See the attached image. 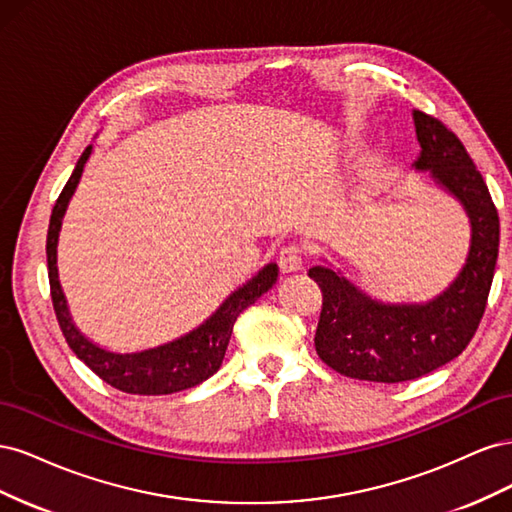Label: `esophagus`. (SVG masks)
I'll use <instances>...</instances> for the list:
<instances>
[{
    "instance_id": "34e87169",
    "label": "esophagus",
    "mask_w": 512,
    "mask_h": 512,
    "mask_svg": "<svg viewBox=\"0 0 512 512\" xmlns=\"http://www.w3.org/2000/svg\"><path fill=\"white\" fill-rule=\"evenodd\" d=\"M280 267L284 273H294L303 267V254L299 245H286L280 252Z\"/></svg>"
}]
</instances>
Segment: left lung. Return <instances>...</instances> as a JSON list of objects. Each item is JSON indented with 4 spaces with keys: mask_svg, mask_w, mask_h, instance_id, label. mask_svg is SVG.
Masks as SVG:
<instances>
[{
    "mask_svg": "<svg viewBox=\"0 0 512 512\" xmlns=\"http://www.w3.org/2000/svg\"><path fill=\"white\" fill-rule=\"evenodd\" d=\"M421 151L414 173L455 198L470 224L466 262L436 297L382 301L356 286L327 258L307 271L322 290L316 352L342 376L397 384L421 378L466 350L483 318L500 247V220L483 175L459 138L438 119L412 111Z\"/></svg>",
    "mask_w": 512,
    "mask_h": 512,
    "instance_id": "obj_1",
    "label": "left lung"
}]
</instances>
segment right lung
Instances as JSON below:
<instances>
[{
	"label": "right lung",
	"instance_id": "add662e5",
	"mask_svg": "<svg viewBox=\"0 0 512 512\" xmlns=\"http://www.w3.org/2000/svg\"><path fill=\"white\" fill-rule=\"evenodd\" d=\"M91 153H94V145H89L83 151L79 162H76L66 188L61 190L53 207L49 235H46V262H49L51 297L61 333H64L72 352L94 374H98L106 384L115 386V389L123 393L170 395L192 389V386L205 382L220 369L235 320L245 307L256 303L262 294L275 286L280 269H277V262H267L250 280L232 290L220 303V307L211 316H207V320L200 322L192 331L170 339V342L132 352H119L96 344L94 339H89L76 327L64 288H61L59 282L57 269V243L61 222H64V215L76 188H79L81 175Z\"/></svg>",
	"mask_w": 512,
	"mask_h": 512
}]
</instances>
